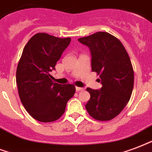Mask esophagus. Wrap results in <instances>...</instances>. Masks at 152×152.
<instances>
[{"label":"esophagus","instance_id":"esophagus-1","mask_svg":"<svg viewBox=\"0 0 152 152\" xmlns=\"http://www.w3.org/2000/svg\"><path fill=\"white\" fill-rule=\"evenodd\" d=\"M76 91H83V90H84V88H80V87H76Z\"/></svg>","mask_w":152,"mask_h":152}]
</instances>
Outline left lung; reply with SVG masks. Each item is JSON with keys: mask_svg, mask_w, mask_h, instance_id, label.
I'll use <instances>...</instances> for the list:
<instances>
[{"mask_svg": "<svg viewBox=\"0 0 152 152\" xmlns=\"http://www.w3.org/2000/svg\"><path fill=\"white\" fill-rule=\"evenodd\" d=\"M78 40L90 48L91 71L101 79L99 90L87 88L91 97L85 107L95 120H112L122 112L132 93L134 71L130 57L120 40L108 32H96Z\"/></svg>", "mask_w": 152, "mask_h": 152, "instance_id": "1", "label": "left lung"}]
</instances>
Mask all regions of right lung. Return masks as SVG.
Segmentation results:
<instances>
[{
  "label": "right lung",
  "instance_id": "add662e5",
  "mask_svg": "<svg viewBox=\"0 0 152 152\" xmlns=\"http://www.w3.org/2000/svg\"><path fill=\"white\" fill-rule=\"evenodd\" d=\"M71 42V38H58L37 33L26 44L17 68L20 99L28 114L40 122H53L65 112L73 96V84L53 83L49 72Z\"/></svg>",
  "mask_w": 152,
  "mask_h": 152
}]
</instances>
